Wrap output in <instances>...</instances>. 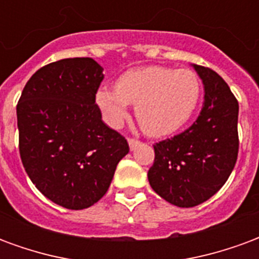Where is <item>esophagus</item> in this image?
Segmentation results:
<instances>
[{
    "mask_svg": "<svg viewBox=\"0 0 259 259\" xmlns=\"http://www.w3.org/2000/svg\"><path fill=\"white\" fill-rule=\"evenodd\" d=\"M139 144H141V142H139V141H137V139H128V145H130V149L131 150L135 149V148H137Z\"/></svg>",
    "mask_w": 259,
    "mask_h": 259,
    "instance_id": "34e87169",
    "label": "esophagus"
}]
</instances>
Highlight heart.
<instances>
[{
  "label": "heart",
  "instance_id": "b5f03b06",
  "mask_svg": "<svg viewBox=\"0 0 259 259\" xmlns=\"http://www.w3.org/2000/svg\"><path fill=\"white\" fill-rule=\"evenodd\" d=\"M202 96L201 79L191 69L144 67L126 71L115 89L100 88L95 95L103 120L118 128L135 104V117L146 134L164 137L179 131L195 113Z\"/></svg>",
  "mask_w": 259,
  "mask_h": 259
}]
</instances>
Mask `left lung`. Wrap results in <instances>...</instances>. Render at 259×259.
Wrapping results in <instances>:
<instances>
[{
    "label": "left lung",
    "instance_id": "8db88e82",
    "mask_svg": "<svg viewBox=\"0 0 259 259\" xmlns=\"http://www.w3.org/2000/svg\"><path fill=\"white\" fill-rule=\"evenodd\" d=\"M203 83L202 110L184 133L155 148L148 171L153 191L171 205L192 208L208 201L232 174L238 153V103L209 68L191 64Z\"/></svg>",
    "mask_w": 259,
    "mask_h": 259
}]
</instances>
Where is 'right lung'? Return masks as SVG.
<instances>
[{
  "label": "right lung",
  "mask_w": 259,
  "mask_h": 259,
  "mask_svg": "<svg viewBox=\"0 0 259 259\" xmlns=\"http://www.w3.org/2000/svg\"><path fill=\"white\" fill-rule=\"evenodd\" d=\"M104 78L93 58H65L40 68L16 106L23 167L38 191L62 208L102 199L130 152L95 103Z\"/></svg>",
  "instance_id": "add662e5"
}]
</instances>
